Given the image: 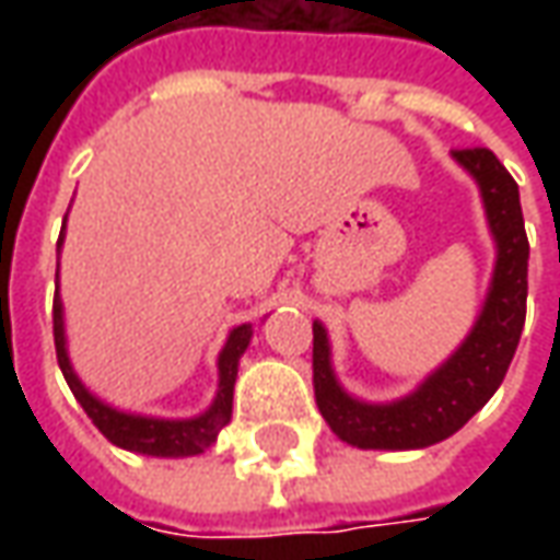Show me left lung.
<instances>
[{"instance_id":"left-lung-1","label":"left lung","mask_w":560,"mask_h":560,"mask_svg":"<svg viewBox=\"0 0 560 560\" xmlns=\"http://www.w3.org/2000/svg\"><path fill=\"white\" fill-rule=\"evenodd\" d=\"M453 159L480 185L482 207L494 236V272L474 327L420 387L387 405L353 399L332 372L327 329L315 320V401L329 429L360 450H422L450 434L492 399L501 387L525 327L528 303V236L518 185L492 149H453Z\"/></svg>"}]
</instances>
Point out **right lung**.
<instances>
[{
  "mask_svg": "<svg viewBox=\"0 0 560 560\" xmlns=\"http://www.w3.org/2000/svg\"><path fill=\"white\" fill-rule=\"evenodd\" d=\"M62 236H66V224L59 233V248H62ZM54 341H56V360L66 375L68 387L80 401V408L90 413L95 429L110 441V444L131 450V453H143V456H161V458H179V456H197L209 446L215 444L219 432L231 422L233 411V384H236V369H240V357L252 341V324L233 327L224 348L219 353V393L209 405L207 411L197 413L191 420H161V417H140V413H126L110 408L107 401L92 396L90 389L83 387V381L74 375L71 360H68L66 348V320H62V300H59V288H56L54 300Z\"/></svg>",
  "mask_w": 560,
  "mask_h": 560,
  "instance_id": "add662e5",
  "label": "right lung"
}]
</instances>
